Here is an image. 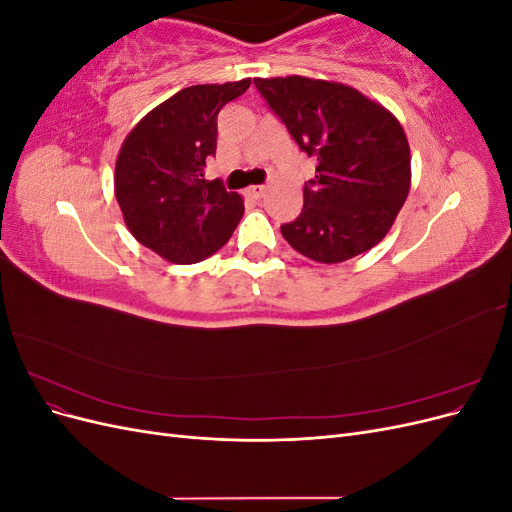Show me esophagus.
<instances>
[{"label":"esophagus","mask_w":512,"mask_h":512,"mask_svg":"<svg viewBox=\"0 0 512 512\" xmlns=\"http://www.w3.org/2000/svg\"><path fill=\"white\" fill-rule=\"evenodd\" d=\"M265 192H267L265 185H252V188H247V196H252L254 200H260L265 196Z\"/></svg>","instance_id":"esophagus-1"}]
</instances>
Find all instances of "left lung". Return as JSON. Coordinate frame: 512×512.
<instances>
[{
  "label": "left lung",
  "mask_w": 512,
  "mask_h": 512,
  "mask_svg": "<svg viewBox=\"0 0 512 512\" xmlns=\"http://www.w3.org/2000/svg\"><path fill=\"white\" fill-rule=\"evenodd\" d=\"M254 85L294 143L318 162L303 188L301 215L282 224V237L324 265L378 245L410 192V147L399 121L342 83L286 76Z\"/></svg>",
  "instance_id": "obj_1"
}]
</instances>
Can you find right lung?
Returning a JSON list of instances; mask_svg holds the SVG:
<instances>
[{
  "label": "right lung",
  "instance_id": "right-lung-1",
  "mask_svg": "<svg viewBox=\"0 0 512 512\" xmlns=\"http://www.w3.org/2000/svg\"><path fill=\"white\" fill-rule=\"evenodd\" d=\"M250 79L192 85L153 108L126 136L115 164V198L138 243L177 265H194L230 239L243 200L205 166L218 147V115Z\"/></svg>",
  "mask_w": 512,
  "mask_h": 512
}]
</instances>
